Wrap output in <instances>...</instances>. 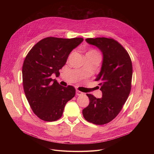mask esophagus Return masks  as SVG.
<instances>
[{
	"instance_id": "34e87169",
	"label": "esophagus",
	"mask_w": 154,
	"mask_h": 154,
	"mask_svg": "<svg viewBox=\"0 0 154 154\" xmlns=\"http://www.w3.org/2000/svg\"><path fill=\"white\" fill-rule=\"evenodd\" d=\"M76 94H77V96H81V95H83V93L82 92L79 91V90H76Z\"/></svg>"
}]
</instances>
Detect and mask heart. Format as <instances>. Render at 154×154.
Segmentation results:
<instances>
[{
	"mask_svg": "<svg viewBox=\"0 0 154 154\" xmlns=\"http://www.w3.org/2000/svg\"><path fill=\"white\" fill-rule=\"evenodd\" d=\"M86 55H91V56H94V57H98L99 58V53L96 51V50H94V49H91L90 51H89L88 52Z\"/></svg>",
	"mask_w": 154,
	"mask_h": 154,
	"instance_id": "b5f03b06",
	"label": "heart"
}]
</instances>
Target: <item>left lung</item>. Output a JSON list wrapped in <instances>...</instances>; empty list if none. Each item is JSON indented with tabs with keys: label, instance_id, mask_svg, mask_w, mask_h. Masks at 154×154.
<instances>
[{
	"label": "left lung",
	"instance_id": "8db88e82",
	"mask_svg": "<svg viewBox=\"0 0 154 154\" xmlns=\"http://www.w3.org/2000/svg\"><path fill=\"white\" fill-rule=\"evenodd\" d=\"M87 43L97 47L103 55L99 82L101 98L86 94L88 106L82 111L84 118L91 123L103 125L112 121L121 112L131 90L132 64L128 52L113 39L87 38Z\"/></svg>",
	"mask_w": 154,
	"mask_h": 154
}]
</instances>
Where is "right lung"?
Listing matches in <instances>:
<instances>
[{
	"instance_id": "1",
	"label": "right lung",
	"mask_w": 154,
	"mask_h": 154,
	"mask_svg": "<svg viewBox=\"0 0 154 154\" xmlns=\"http://www.w3.org/2000/svg\"><path fill=\"white\" fill-rule=\"evenodd\" d=\"M83 41L48 37L37 42L26 56L22 71L24 90L33 113L41 119H60L66 103L75 96L73 86H63L51 77L60 75L69 54Z\"/></svg>"
}]
</instances>
